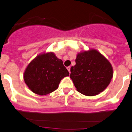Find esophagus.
Wrapping results in <instances>:
<instances>
[{
	"label": "esophagus",
	"mask_w": 132,
	"mask_h": 132,
	"mask_svg": "<svg viewBox=\"0 0 132 132\" xmlns=\"http://www.w3.org/2000/svg\"><path fill=\"white\" fill-rule=\"evenodd\" d=\"M70 68H71V67H70V66L68 67L67 68V69L68 71H69V73H70Z\"/></svg>",
	"instance_id": "esophagus-1"
}]
</instances>
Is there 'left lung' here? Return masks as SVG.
<instances>
[{
    "label": "left lung",
    "instance_id": "1",
    "mask_svg": "<svg viewBox=\"0 0 132 132\" xmlns=\"http://www.w3.org/2000/svg\"><path fill=\"white\" fill-rule=\"evenodd\" d=\"M76 64L70 69V77L78 92L94 96L103 92L113 77L109 60L97 50L92 49L77 54Z\"/></svg>",
    "mask_w": 132,
    "mask_h": 132
}]
</instances>
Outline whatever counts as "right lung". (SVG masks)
Here are the masks:
<instances>
[{
	"label": "right lung",
	"mask_w": 132,
	"mask_h": 132,
	"mask_svg": "<svg viewBox=\"0 0 132 132\" xmlns=\"http://www.w3.org/2000/svg\"><path fill=\"white\" fill-rule=\"evenodd\" d=\"M69 75L61 59L48 52L38 55L28 65L23 79L31 91L45 95L57 89L62 78Z\"/></svg>",
	"instance_id": "1"
}]
</instances>
